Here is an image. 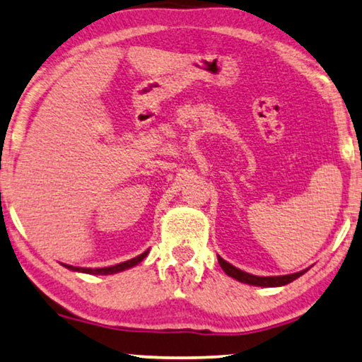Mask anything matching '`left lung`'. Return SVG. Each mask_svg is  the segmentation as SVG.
Returning <instances> with one entry per match:
<instances>
[{"label":"left lung","instance_id":"8db88e82","mask_svg":"<svg viewBox=\"0 0 362 362\" xmlns=\"http://www.w3.org/2000/svg\"><path fill=\"white\" fill-rule=\"evenodd\" d=\"M218 262H220L221 269L230 277L236 279V281H239V282L249 284V285H257V287H279V285L290 284L292 281H295V279H298L305 272V271H302V272L288 274V276H276V277H259V276H252V274L243 272L241 269L231 266L230 262H226L225 259H221L220 256H218Z\"/></svg>","mask_w":362,"mask_h":362}]
</instances>
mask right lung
I'll list each match as a JSON object with an SVG mask.
<instances>
[{
    "mask_svg": "<svg viewBox=\"0 0 362 362\" xmlns=\"http://www.w3.org/2000/svg\"><path fill=\"white\" fill-rule=\"evenodd\" d=\"M147 252H142L141 256H137L134 259H129V261L126 262H121V264H116V266H111V267H101V269H85V267H74V266H64L70 269V271H78V272H85V274H93V276H108V274H115V272H121L124 271V269H129V267H134L136 264H139L142 259L147 256Z\"/></svg>",
    "mask_w": 362,
    "mask_h": 362,
    "instance_id": "1",
    "label": "right lung"
}]
</instances>
